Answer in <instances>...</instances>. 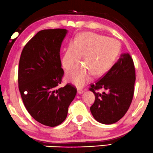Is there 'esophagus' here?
<instances>
[{"instance_id": "1", "label": "esophagus", "mask_w": 153, "mask_h": 153, "mask_svg": "<svg viewBox=\"0 0 153 153\" xmlns=\"http://www.w3.org/2000/svg\"><path fill=\"white\" fill-rule=\"evenodd\" d=\"M84 91H84L82 88H78V89H77V94H79V95H80V94H82L84 93Z\"/></svg>"}]
</instances>
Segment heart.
<instances>
[{"label":"heart","instance_id":"b5f03b06","mask_svg":"<svg viewBox=\"0 0 153 153\" xmlns=\"http://www.w3.org/2000/svg\"><path fill=\"white\" fill-rule=\"evenodd\" d=\"M120 50L118 41L92 33H82L66 48L62 64L66 69L72 67L83 55L84 64H77L67 72V78L75 85H85L91 74L100 76L114 64Z\"/></svg>","mask_w":153,"mask_h":153}]
</instances>
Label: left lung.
<instances>
[{
    "mask_svg": "<svg viewBox=\"0 0 153 153\" xmlns=\"http://www.w3.org/2000/svg\"><path fill=\"white\" fill-rule=\"evenodd\" d=\"M136 77L132 57L123 53L108 72L91 85L95 102L90 107L94 119L102 124H112L126 114L132 102ZM102 89V94L96 90Z\"/></svg>",
    "mask_w": 153,
    "mask_h": 153,
    "instance_id": "1",
    "label": "left lung"
}]
</instances>
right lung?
<instances>
[{
    "label": "right lung",
    "instance_id": "obj_1",
    "mask_svg": "<svg viewBox=\"0 0 153 153\" xmlns=\"http://www.w3.org/2000/svg\"><path fill=\"white\" fill-rule=\"evenodd\" d=\"M68 30H43L23 48L19 64V89L27 111L44 126L55 127L66 119L76 95L71 85L59 88L64 71L60 48Z\"/></svg>",
    "mask_w": 153,
    "mask_h": 153
}]
</instances>
